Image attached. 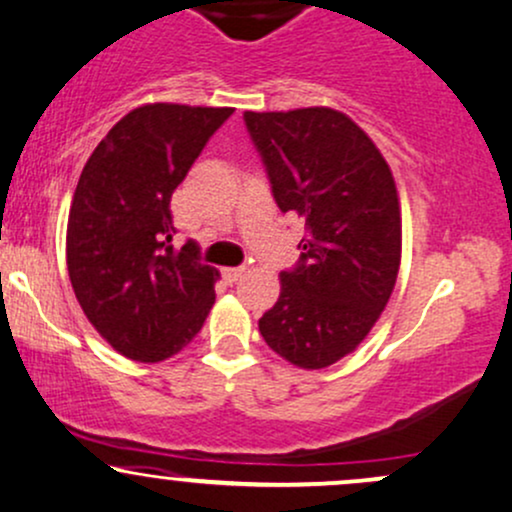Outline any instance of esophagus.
<instances>
[{"label": "esophagus", "mask_w": 512, "mask_h": 512, "mask_svg": "<svg viewBox=\"0 0 512 512\" xmlns=\"http://www.w3.org/2000/svg\"><path fill=\"white\" fill-rule=\"evenodd\" d=\"M243 272H245L243 267H228V269H223V279H226L228 284H235L240 277H243Z\"/></svg>", "instance_id": "34e87169"}]
</instances>
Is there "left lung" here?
<instances>
[{"label": "left lung", "mask_w": 512, "mask_h": 512, "mask_svg": "<svg viewBox=\"0 0 512 512\" xmlns=\"http://www.w3.org/2000/svg\"><path fill=\"white\" fill-rule=\"evenodd\" d=\"M243 119L279 211L306 223L299 262L282 272L260 333L296 367H330L367 338L396 284V184L372 138L340 111H245Z\"/></svg>", "instance_id": "obj_1"}]
</instances>
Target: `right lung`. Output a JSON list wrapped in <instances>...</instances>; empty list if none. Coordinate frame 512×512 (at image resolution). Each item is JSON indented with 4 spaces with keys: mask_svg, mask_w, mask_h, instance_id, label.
Masks as SVG:
<instances>
[{
    "mask_svg": "<svg viewBox=\"0 0 512 512\" xmlns=\"http://www.w3.org/2000/svg\"><path fill=\"white\" fill-rule=\"evenodd\" d=\"M233 109L148 104L106 133L77 182L67 272L84 316L136 362H162L194 340L218 272L187 240L172 247L170 201Z\"/></svg>",
    "mask_w": 512,
    "mask_h": 512,
    "instance_id": "1",
    "label": "right lung"
}]
</instances>
